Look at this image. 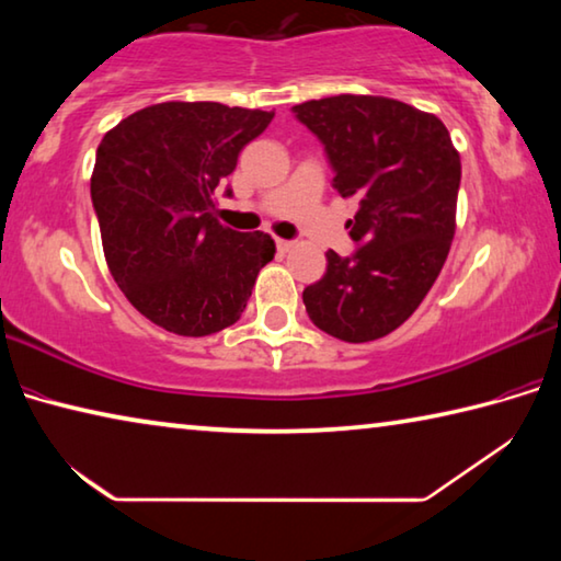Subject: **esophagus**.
Masks as SVG:
<instances>
[{"instance_id":"obj_1","label":"esophagus","mask_w":561,"mask_h":561,"mask_svg":"<svg viewBox=\"0 0 561 561\" xmlns=\"http://www.w3.org/2000/svg\"><path fill=\"white\" fill-rule=\"evenodd\" d=\"M291 247H294V242H289V240H279V237H277V250H279L282 254H284V252H289Z\"/></svg>"}]
</instances>
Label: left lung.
<instances>
[{
  "mask_svg": "<svg viewBox=\"0 0 561 561\" xmlns=\"http://www.w3.org/2000/svg\"><path fill=\"white\" fill-rule=\"evenodd\" d=\"M291 111L324 146L339 195L358 201L346 222L356 252H327L304 307L348 344L381 339L413 314L448 257L460 156L440 118L396 99L341 93Z\"/></svg>",
  "mask_w": 561,
  "mask_h": 561,
  "instance_id": "1",
  "label": "left lung"
}]
</instances>
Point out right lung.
I'll list each match as a JSON object with an SVG mask.
<instances>
[{"label":"right lung","instance_id":"add662e5","mask_svg":"<svg viewBox=\"0 0 561 561\" xmlns=\"http://www.w3.org/2000/svg\"><path fill=\"white\" fill-rule=\"evenodd\" d=\"M272 118L215 101H168L103 136L91 175L103 254L126 299L165 331L210 336L232 327L277 252L270 234L230 230L213 215L217 185Z\"/></svg>","mask_w":561,"mask_h":561}]
</instances>
